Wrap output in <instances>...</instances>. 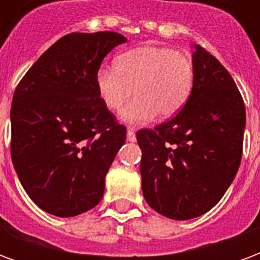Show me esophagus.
I'll use <instances>...</instances> for the list:
<instances>
[{
	"label": "esophagus",
	"mask_w": 260,
	"mask_h": 260,
	"mask_svg": "<svg viewBox=\"0 0 260 260\" xmlns=\"http://www.w3.org/2000/svg\"><path fill=\"white\" fill-rule=\"evenodd\" d=\"M126 139L129 142H135L136 136H135V128L134 126H129L128 131H126Z\"/></svg>",
	"instance_id": "esophagus-1"
}]
</instances>
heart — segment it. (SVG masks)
<instances>
[{
    "instance_id": "obj_1",
    "label": "heart",
    "mask_w": 260,
    "mask_h": 260,
    "mask_svg": "<svg viewBox=\"0 0 260 260\" xmlns=\"http://www.w3.org/2000/svg\"><path fill=\"white\" fill-rule=\"evenodd\" d=\"M114 68L100 67L94 74L97 94L104 107L119 111L129 124H145L156 115L166 119L185 106L195 85L191 58L169 47L142 46L118 54Z\"/></svg>"
}]
</instances>
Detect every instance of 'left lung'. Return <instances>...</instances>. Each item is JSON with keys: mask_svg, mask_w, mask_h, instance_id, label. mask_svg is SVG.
Listing matches in <instances>:
<instances>
[{"mask_svg": "<svg viewBox=\"0 0 260 260\" xmlns=\"http://www.w3.org/2000/svg\"><path fill=\"white\" fill-rule=\"evenodd\" d=\"M195 85L174 118L136 132L142 191L166 217L189 220L223 198L242 157L245 106L229 71L195 44Z\"/></svg>", "mask_w": 260, "mask_h": 260, "instance_id": "obj_1", "label": "left lung"}]
</instances>
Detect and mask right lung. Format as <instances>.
<instances>
[{
    "label": "right lung",
    "instance_id": "obj_1",
    "mask_svg": "<svg viewBox=\"0 0 260 260\" xmlns=\"http://www.w3.org/2000/svg\"><path fill=\"white\" fill-rule=\"evenodd\" d=\"M115 31L69 33L22 78L11 107V157L20 184L44 212L72 217L102 201L126 128L104 107L94 74Z\"/></svg>",
    "mask_w": 260,
    "mask_h": 260
}]
</instances>
